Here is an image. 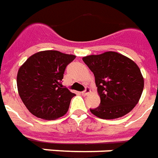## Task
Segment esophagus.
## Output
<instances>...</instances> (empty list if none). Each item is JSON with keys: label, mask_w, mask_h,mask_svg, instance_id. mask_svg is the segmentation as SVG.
<instances>
[{"label": "esophagus", "mask_w": 158, "mask_h": 158, "mask_svg": "<svg viewBox=\"0 0 158 158\" xmlns=\"http://www.w3.org/2000/svg\"><path fill=\"white\" fill-rule=\"evenodd\" d=\"M89 92H90V89H89V87H86L84 91H82V95H84V96H86V95H88Z\"/></svg>", "instance_id": "esophagus-1"}]
</instances>
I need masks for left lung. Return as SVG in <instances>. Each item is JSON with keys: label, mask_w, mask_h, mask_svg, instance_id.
Returning a JSON list of instances; mask_svg holds the SVG:
<instances>
[{"label": "left lung", "mask_w": 158, "mask_h": 158, "mask_svg": "<svg viewBox=\"0 0 158 158\" xmlns=\"http://www.w3.org/2000/svg\"><path fill=\"white\" fill-rule=\"evenodd\" d=\"M95 76L100 106L89 109L100 118L124 116L135 106L144 88V79L135 62L115 52L83 57Z\"/></svg>", "instance_id": "1"}]
</instances>
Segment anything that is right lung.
<instances>
[{"label": "right lung", "mask_w": 158, "mask_h": 158, "mask_svg": "<svg viewBox=\"0 0 158 158\" xmlns=\"http://www.w3.org/2000/svg\"><path fill=\"white\" fill-rule=\"evenodd\" d=\"M76 56L57 51L37 52L26 60L18 72L20 98L30 113L53 120L68 112L74 93L62 85L63 73Z\"/></svg>", "instance_id": "obj_1"}]
</instances>
